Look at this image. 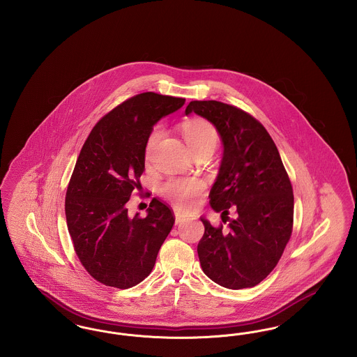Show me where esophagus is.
Listing matches in <instances>:
<instances>
[{
    "label": "esophagus",
    "mask_w": 357,
    "mask_h": 357,
    "mask_svg": "<svg viewBox=\"0 0 357 357\" xmlns=\"http://www.w3.org/2000/svg\"><path fill=\"white\" fill-rule=\"evenodd\" d=\"M187 220H188V218H187L185 214H182V213H179V211H175V223H176V225L187 221Z\"/></svg>",
    "instance_id": "esophagus-1"
}]
</instances>
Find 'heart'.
I'll list each match as a JSON object with an SVG mask.
<instances>
[{
  "instance_id": "1",
  "label": "heart",
  "mask_w": 357,
  "mask_h": 357,
  "mask_svg": "<svg viewBox=\"0 0 357 357\" xmlns=\"http://www.w3.org/2000/svg\"><path fill=\"white\" fill-rule=\"evenodd\" d=\"M160 130L155 128L147 140L146 158L150 159L153 147L159 139ZM182 135L190 151H215L218 146V132L213 124L206 120H190L182 126ZM204 183L195 178H172L163 187V195L181 208H191L197 204L199 195L204 191Z\"/></svg>"
}]
</instances>
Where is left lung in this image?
Instances as JSON below:
<instances>
[{"mask_svg": "<svg viewBox=\"0 0 357 357\" xmlns=\"http://www.w3.org/2000/svg\"><path fill=\"white\" fill-rule=\"evenodd\" d=\"M192 112L217 128L223 144L210 204L221 217L230 207L237 214L226 230L201 218L202 271L223 288H252L274 269L291 234L294 198L288 174L265 127L245 111L197 100L187 105L186 115Z\"/></svg>", "mask_w": 357, "mask_h": 357, "instance_id": "left-lung-1", "label": "left lung"}]
</instances>
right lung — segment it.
Returning a JSON list of instances; mask_svg holds the SVG:
<instances>
[{
    "label": "right lung",
    "mask_w": 357,
    "mask_h": 357,
    "mask_svg": "<svg viewBox=\"0 0 357 357\" xmlns=\"http://www.w3.org/2000/svg\"><path fill=\"white\" fill-rule=\"evenodd\" d=\"M185 102L153 92L136 95L93 127L77 158L66 197L69 236L85 271L107 287L142 282L172 229V211L156 198L144 218L130 217L127 202L142 188L153 126Z\"/></svg>",
    "instance_id": "1"
}]
</instances>
